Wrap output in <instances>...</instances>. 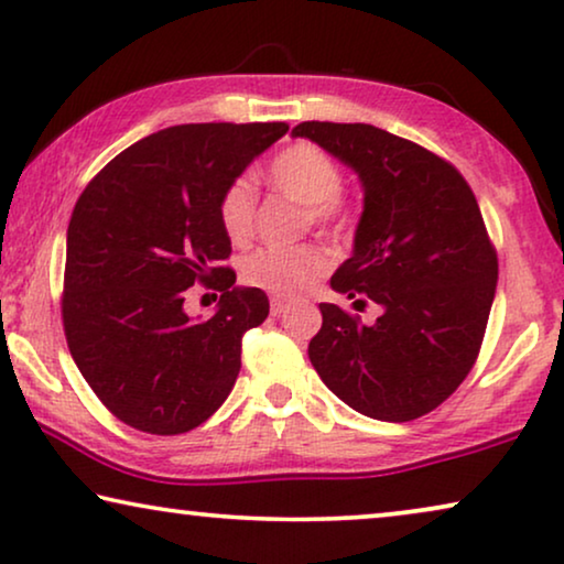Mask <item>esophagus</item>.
Instances as JSON below:
<instances>
[{"mask_svg":"<svg viewBox=\"0 0 564 564\" xmlns=\"http://www.w3.org/2000/svg\"><path fill=\"white\" fill-rule=\"evenodd\" d=\"M290 311V303L288 300H282V297H272V315H282V313H288Z\"/></svg>","mask_w":564,"mask_h":564,"instance_id":"1","label":"esophagus"}]
</instances>
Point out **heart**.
<instances>
[{"instance_id": "1", "label": "heart", "mask_w": 564, "mask_h": 564, "mask_svg": "<svg viewBox=\"0 0 564 564\" xmlns=\"http://www.w3.org/2000/svg\"><path fill=\"white\" fill-rule=\"evenodd\" d=\"M272 187L292 203L303 205L305 223L341 234L349 228L351 210L341 197L344 172L326 151L313 143H295L276 153L267 169ZM218 220L234 246H243L257 230V192L251 180L236 176L218 199ZM328 272V257L318 246L297 249H259L243 259L241 280L269 295L292 300L313 288Z\"/></svg>"}]
</instances>
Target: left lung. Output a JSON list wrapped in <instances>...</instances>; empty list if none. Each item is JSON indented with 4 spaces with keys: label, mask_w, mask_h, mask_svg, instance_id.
Returning <instances> with one entry per match:
<instances>
[{
    "label": "left lung",
    "mask_w": 564,
    "mask_h": 564,
    "mask_svg": "<svg viewBox=\"0 0 564 564\" xmlns=\"http://www.w3.org/2000/svg\"><path fill=\"white\" fill-rule=\"evenodd\" d=\"M311 138L359 174L365 213L330 288L382 307L372 326L321 303L307 357L326 388L377 421L421 419L473 369L498 284V253L457 169L365 122L307 120Z\"/></svg>",
    "instance_id": "1"
}]
</instances>
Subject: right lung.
<instances>
[{"label":"right lung","instance_id":"right-lung-1","mask_svg":"<svg viewBox=\"0 0 564 564\" xmlns=\"http://www.w3.org/2000/svg\"><path fill=\"white\" fill-rule=\"evenodd\" d=\"M288 122H195L118 153L76 199L61 318L68 351L115 419L145 434L197 429L241 369V338L269 315L236 288L218 220L223 189L288 133ZM192 283L221 292L203 324L183 313Z\"/></svg>","mask_w":564,"mask_h":564}]
</instances>
